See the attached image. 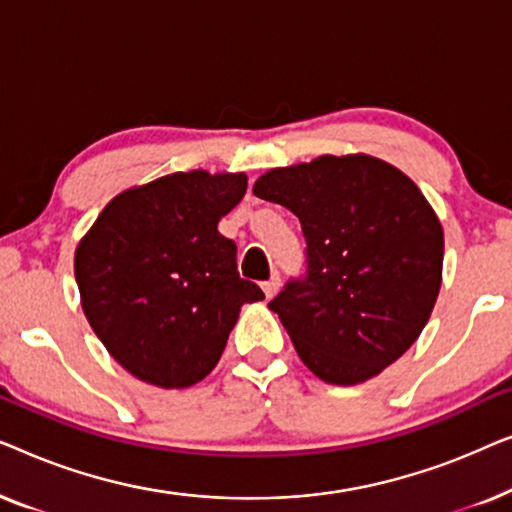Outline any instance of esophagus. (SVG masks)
<instances>
[{
    "mask_svg": "<svg viewBox=\"0 0 512 512\" xmlns=\"http://www.w3.org/2000/svg\"><path fill=\"white\" fill-rule=\"evenodd\" d=\"M279 286H282V279H279V275H272L268 282H263V293L268 298H272V296H277V291H279Z\"/></svg>",
    "mask_w": 512,
    "mask_h": 512,
    "instance_id": "esophagus-1",
    "label": "esophagus"
}]
</instances>
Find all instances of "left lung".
Segmentation results:
<instances>
[{
	"instance_id": "8db88e82",
	"label": "left lung",
	"mask_w": 512,
	"mask_h": 512,
	"mask_svg": "<svg viewBox=\"0 0 512 512\" xmlns=\"http://www.w3.org/2000/svg\"><path fill=\"white\" fill-rule=\"evenodd\" d=\"M254 195L300 219L307 277L279 314L300 361L328 384H361L408 352L443 282V226L415 181L366 153L275 167Z\"/></svg>"
}]
</instances>
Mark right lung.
Returning a JSON list of instances; mask_svg holds the SVG:
<instances>
[{
  "instance_id": "add662e5",
  "label": "right lung",
  "mask_w": 512,
  "mask_h": 512,
  "mask_svg": "<svg viewBox=\"0 0 512 512\" xmlns=\"http://www.w3.org/2000/svg\"><path fill=\"white\" fill-rule=\"evenodd\" d=\"M247 174L174 172L118 193L81 237L74 275L107 352L160 389H186L219 363L244 303L263 291L219 233Z\"/></svg>"
}]
</instances>
